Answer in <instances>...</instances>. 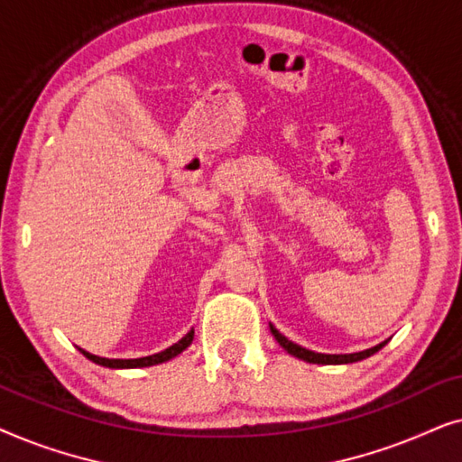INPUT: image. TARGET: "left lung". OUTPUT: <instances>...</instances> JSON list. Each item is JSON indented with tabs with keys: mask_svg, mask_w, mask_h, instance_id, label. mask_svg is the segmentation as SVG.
<instances>
[{
	"mask_svg": "<svg viewBox=\"0 0 462 462\" xmlns=\"http://www.w3.org/2000/svg\"><path fill=\"white\" fill-rule=\"evenodd\" d=\"M269 328H271V334H273L277 343H280L283 349L290 353V356L299 357V359H302V362H309V364H353V362H359V359H365V357L374 356L376 351H381L383 346L387 345V340H384V343L372 346V349L359 351V353H345V356H326V353L309 351V349H305V346L292 343V340H288L286 337H283V334L277 332L271 324H269Z\"/></svg>",
	"mask_w": 462,
	"mask_h": 462,
	"instance_id": "left-lung-1",
	"label": "left lung"
}]
</instances>
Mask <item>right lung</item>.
<instances>
[{
    "instance_id": "right-lung-1",
    "label": "right lung",
    "mask_w": 462,
    "mask_h": 462,
    "mask_svg": "<svg viewBox=\"0 0 462 462\" xmlns=\"http://www.w3.org/2000/svg\"><path fill=\"white\" fill-rule=\"evenodd\" d=\"M193 330H189L185 337H182L179 343H174L172 346H168V349H163L162 353H155V356H147V357H138V359H109V357H98V356H92V353H88L84 349H79L84 356L90 359V362L98 364V365H105V368H147V365H155V364H163L168 362V359H172L179 356L187 349L189 345H191L193 340Z\"/></svg>"
}]
</instances>
